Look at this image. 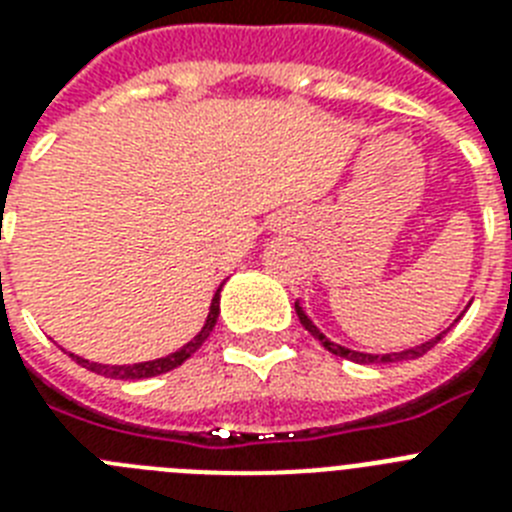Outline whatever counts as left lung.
<instances>
[{
    "instance_id": "1",
    "label": "left lung",
    "mask_w": 512,
    "mask_h": 512,
    "mask_svg": "<svg viewBox=\"0 0 512 512\" xmlns=\"http://www.w3.org/2000/svg\"><path fill=\"white\" fill-rule=\"evenodd\" d=\"M295 310H298L300 323H303L305 329L310 331V336H313V339H318V342H321V347L329 349L331 355L344 357V360H352V362H360V365H378V362L417 360V357H422V355H425V352H430V349L435 347V344H438L445 334H448V329H445L443 334H438V336H435V339H430V342L419 344V347H412V349H404V352H391V355H368V352H355V349H347V347H342V344H336V342H331V339H326V336H323L321 331L316 329V323H313L308 316H305V310L300 308V303H295ZM461 316H464V313H461ZM461 316H458V318H461ZM458 318H456V321H458Z\"/></svg>"
}]
</instances>
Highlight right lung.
I'll use <instances>...</instances> for the list:
<instances>
[{"label": "right lung", "instance_id": "obj_1", "mask_svg": "<svg viewBox=\"0 0 512 512\" xmlns=\"http://www.w3.org/2000/svg\"><path fill=\"white\" fill-rule=\"evenodd\" d=\"M220 290H222V285L217 287V292H214L212 305H209V316H207V321H204L202 331H199V334H196L189 344H183L181 349H176V352H170V355L160 357V360L137 362V365H100V362L82 360V357H77V355H69V357H72V360H77V365H82V368L93 370V373H98V375H106V378H116V381H142V378H155V375L168 373V370L183 365V362L194 355L196 349L207 342V336L212 334L214 323H217V316H220Z\"/></svg>", "mask_w": 512, "mask_h": 512}]
</instances>
